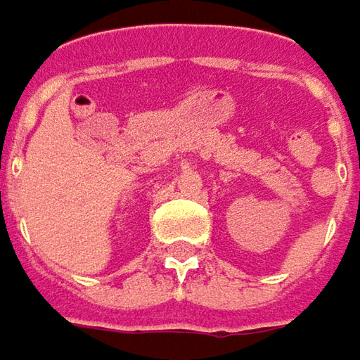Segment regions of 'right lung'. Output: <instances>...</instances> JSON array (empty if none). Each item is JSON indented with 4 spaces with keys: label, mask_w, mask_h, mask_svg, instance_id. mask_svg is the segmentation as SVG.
Masks as SVG:
<instances>
[{
    "label": "right lung",
    "mask_w": 360,
    "mask_h": 360,
    "mask_svg": "<svg viewBox=\"0 0 360 360\" xmlns=\"http://www.w3.org/2000/svg\"><path fill=\"white\" fill-rule=\"evenodd\" d=\"M0 196H1V194H0Z\"/></svg>",
    "instance_id": "add662e5"
}]
</instances>
